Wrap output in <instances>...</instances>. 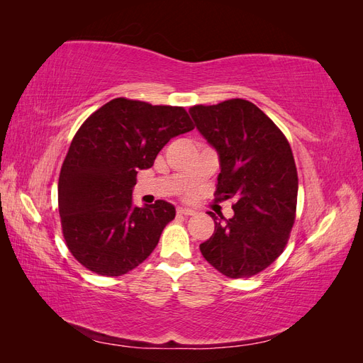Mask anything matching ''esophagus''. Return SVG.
Masks as SVG:
<instances>
[{"instance_id": "34e87169", "label": "esophagus", "mask_w": 363, "mask_h": 363, "mask_svg": "<svg viewBox=\"0 0 363 363\" xmlns=\"http://www.w3.org/2000/svg\"><path fill=\"white\" fill-rule=\"evenodd\" d=\"M177 213L179 215H184V216H191V215L195 213V211H192V208H189V207H179L177 208Z\"/></svg>"}]
</instances>
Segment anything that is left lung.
Masks as SVG:
<instances>
[{"label": "left lung", "instance_id": "left-lung-1", "mask_svg": "<svg viewBox=\"0 0 363 363\" xmlns=\"http://www.w3.org/2000/svg\"><path fill=\"white\" fill-rule=\"evenodd\" d=\"M189 113L218 152L215 194L236 201L230 219L207 212L215 232L200 245L201 255L230 279L256 276L281 255L295 221L298 177L289 142L257 106L240 98L194 106Z\"/></svg>", "mask_w": 363, "mask_h": 363}]
</instances>
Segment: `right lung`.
I'll list each match as a JSON object with an SVG mask.
<instances>
[{
    "label": "right lung",
    "mask_w": 363,
    "mask_h": 363,
    "mask_svg": "<svg viewBox=\"0 0 363 363\" xmlns=\"http://www.w3.org/2000/svg\"><path fill=\"white\" fill-rule=\"evenodd\" d=\"M194 130L183 107L115 98L77 131L59 177V213L72 256L100 276L135 269L156 248L175 207L163 200L135 207L140 169L168 142Z\"/></svg>",
    "instance_id": "1"
}]
</instances>
